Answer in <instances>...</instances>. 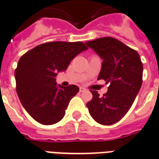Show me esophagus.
I'll use <instances>...</instances> for the list:
<instances>
[{"label":"esophagus","mask_w":159,"mask_h":159,"mask_svg":"<svg viewBox=\"0 0 159 159\" xmlns=\"http://www.w3.org/2000/svg\"><path fill=\"white\" fill-rule=\"evenodd\" d=\"M79 91L81 92V93H83V92H85L86 91V89H85V88H83V87H80Z\"/></svg>","instance_id":"1"}]
</instances>
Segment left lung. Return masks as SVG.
Instances as JSON below:
<instances>
[{
    "instance_id": "8db88e82",
    "label": "left lung",
    "mask_w": 159,
    "mask_h": 159,
    "mask_svg": "<svg viewBox=\"0 0 159 159\" xmlns=\"http://www.w3.org/2000/svg\"><path fill=\"white\" fill-rule=\"evenodd\" d=\"M86 44L103 60L98 80L109 83L103 97L91 91L93 98L87 107L98 123L115 124L129 111L142 87L143 66L139 54L110 37L88 41Z\"/></svg>"
}]
</instances>
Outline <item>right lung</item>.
<instances>
[{"mask_svg":"<svg viewBox=\"0 0 159 159\" xmlns=\"http://www.w3.org/2000/svg\"><path fill=\"white\" fill-rule=\"evenodd\" d=\"M89 48L82 42H50L25 53L15 70L17 93L26 111L42 125L64 117L69 102L79 92L76 85H57L56 76Z\"/></svg>","mask_w":159,"mask_h":159,"instance_id":"add662e5","label":"right lung"}]
</instances>
